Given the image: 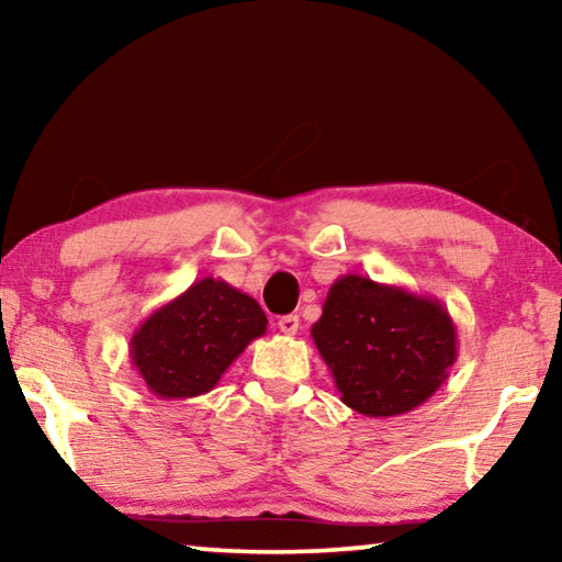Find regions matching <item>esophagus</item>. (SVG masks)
Instances as JSON below:
<instances>
[{"mask_svg":"<svg viewBox=\"0 0 562 562\" xmlns=\"http://www.w3.org/2000/svg\"><path fill=\"white\" fill-rule=\"evenodd\" d=\"M278 327L282 335H297L300 329V317L297 315H284L278 319Z\"/></svg>","mask_w":562,"mask_h":562,"instance_id":"1","label":"esophagus"}]
</instances>
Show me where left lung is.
<instances>
[{"label":"left lung","instance_id":"obj_1","mask_svg":"<svg viewBox=\"0 0 562 562\" xmlns=\"http://www.w3.org/2000/svg\"><path fill=\"white\" fill-rule=\"evenodd\" d=\"M312 339L341 402L372 418L429 402L459 357L456 325L439 300L361 274L335 280Z\"/></svg>","mask_w":562,"mask_h":562}]
</instances>
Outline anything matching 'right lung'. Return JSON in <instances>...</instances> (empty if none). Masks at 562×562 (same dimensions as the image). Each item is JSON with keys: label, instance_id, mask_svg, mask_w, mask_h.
<instances>
[{"label": "right lung", "instance_id": "add662e5", "mask_svg": "<svg viewBox=\"0 0 562 562\" xmlns=\"http://www.w3.org/2000/svg\"><path fill=\"white\" fill-rule=\"evenodd\" d=\"M268 317L250 294L225 280L203 278L140 322L131 337V361L148 392L160 398L207 394Z\"/></svg>", "mask_w": 562, "mask_h": 562}]
</instances>
